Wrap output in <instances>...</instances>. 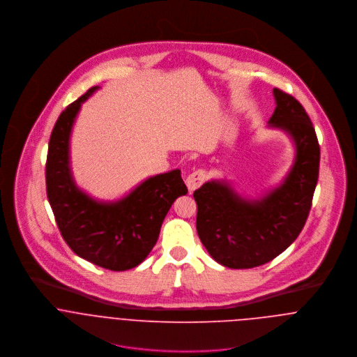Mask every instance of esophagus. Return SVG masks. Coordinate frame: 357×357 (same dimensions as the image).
Segmentation results:
<instances>
[{"label": "esophagus", "instance_id": "esophagus-1", "mask_svg": "<svg viewBox=\"0 0 357 357\" xmlns=\"http://www.w3.org/2000/svg\"><path fill=\"white\" fill-rule=\"evenodd\" d=\"M207 178V174H206V170L204 169H198L195 170L194 173H191L188 177H187V187L190 191H195L197 188H199L204 181Z\"/></svg>", "mask_w": 357, "mask_h": 357}]
</instances>
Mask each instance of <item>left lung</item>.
I'll use <instances>...</instances> for the list:
<instances>
[{
    "instance_id": "1",
    "label": "left lung",
    "mask_w": 357,
    "mask_h": 357,
    "mask_svg": "<svg viewBox=\"0 0 357 357\" xmlns=\"http://www.w3.org/2000/svg\"><path fill=\"white\" fill-rule=\"evenodd\" d=\"M276 108L268 121L294 144V162L284 180L258 199L242 198L225 180H211L194 192L197 231L218 264L248 269L272 261L300 235L319 177L320 147L301 102L273 89Z\"/></svg>"
}]
</instances>
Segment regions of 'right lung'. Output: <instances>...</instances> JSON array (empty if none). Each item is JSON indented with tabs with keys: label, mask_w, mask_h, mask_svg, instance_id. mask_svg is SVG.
Instances as JSON below:
<instances>
[{
	"label": "right lung",
	"mask_w": 357,
	"mask_h": 357,
	"mask_svg": "<svg viewBox=\"0 0 357 357\" xmlns=\"http://www.w3.org/2000/svg\"><path fill=\"white\" fill-rule=\"evenodd\" d=\"M98 89L93 86L71 102L54 123L47 194L59 231L75 255L109 271H126L150 255L169 208L188 190L178 169L149 177L114 202L93 199L78 188L70 167V136L82 102Z\"/></svg>",
	"instance_id": "right-lung-1"
}]
</instances>
